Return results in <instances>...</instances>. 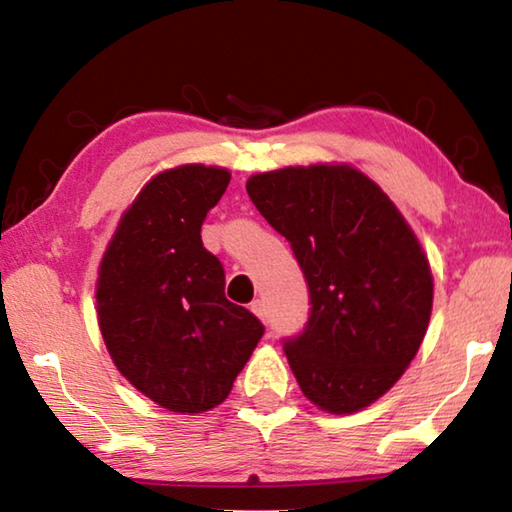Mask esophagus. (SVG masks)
I'll use <instances>...</instances> for the list:
<instances>
[{
  "label": "esophagus",
  "mask_w": 512,
  "mask_h": 512,
  "mask_svg": "<svg viewBox=\"0 0 512 512\" xmlns=\"http://www.w3.org/2000/svg\"><path fill=\"white\" fill-rule=\"evenodd\" d=\"M250 311H253V314L262 320V323H266L268 320V311H266V305H264V300H255L253 305H250Z\"/></svg>",
  "instance_id": "obj_1"
}]
</instances>
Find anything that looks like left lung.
<instances>
[{
	"label": "left lung",
	"instance_id": "obj_1",
	"mask_svg": "<svg viewBox=\"0 0 512 512\" xmlns=\"http://www.w3.org/2000/svg\"><path fill=\"white\" fill-rule=\"evenodd\" d=\"M259 214L289 241L309 287V320L284 341L300 391L334 415L361 411L404 375L427 334L433 277L411 225L350 164L255 173Z\"/></svg>",
	"mask_w": 512,
	"mask_h": 512
}]
</instances>
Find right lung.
<instances>
[{
  "label": "right lung",
  "instance_id": "1",
  "mask_svg": "<svg viewBox=\"0 0 512 512\" xmlns=\"http://www.w3.org/2000/svg\"><path fill=\"white\" fill-rule=\"evenodd\" d=\"M230 171L180 164L153 176L121 214L103 253L97 318L117 370L173 413L230 395L264 325L225 298L223 266L201 239Z\"/></svg>",
  "mask_w": 512,
  "mask_h": 512
}]
</instances>
